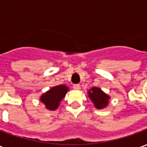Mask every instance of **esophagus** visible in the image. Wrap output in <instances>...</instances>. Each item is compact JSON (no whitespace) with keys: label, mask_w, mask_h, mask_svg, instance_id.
Returning <instances> with one entry per match:
<instances>
[{"label":"esophagus","mask_w":147,"mask_h":147,"mask_svg":"<svg viewBox=\"0 0 147 147\" xmlns=\"http://www.w3.org/2000/svg\"><path fill=\"white\" fill-rule=\"evenodd\" d=\"M73 89L80 90V84H74V85H73Z\"/></svg>","instance_id":"1"}]
</instances>
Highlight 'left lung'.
I'll use <instances>...</instances> for the list:
<instances>
[{
  "label": "left lung",
  "instance_id": "8db88e82",
  "mask_svg": "<svg viewBox=\"0 0 147 147\" xmlns=\"http://www.w3.org/2000/svg\"><path fill=\"white\" fill-rule=\"evenodd\" d=\"M89 98L91 99L92 102L94 104L97 109H102L108 105V101L109 97L102 90L98 87H93L92 89L88 91Z\"/></svg>",
  "mask_w": 147,
  "mask_h": 147
}]
</instances>
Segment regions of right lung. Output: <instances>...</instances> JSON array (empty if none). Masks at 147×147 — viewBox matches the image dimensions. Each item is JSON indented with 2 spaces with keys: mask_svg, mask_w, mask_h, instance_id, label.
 Segmentation results:
<instances>
[{
  "mask_svg": "<svg viewBox=\"0 0 147 147\" xmlns=\"http://www.w3.org/2000/svg\"><path fill=\"white\" fill-rule=\"evenodd\" d=\"M67 90L68 89L65 85L54 86L45 94H42L41 102L45 104L48 109L54 110L58 107L60 102L65 97Z\"/></svg>",
  "mask_w": 147,
  "mask_h": 147,
  "instance_id": "1",
  "label": "right lung"
}]
</instances>
